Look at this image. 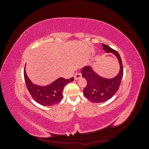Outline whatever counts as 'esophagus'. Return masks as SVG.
I'll use <instances>...</instances> for the list:
<instances>
[{"instance_id":"34e87169","label":"esophagus","mask_w":149,"mask_h":149,"mask_svg":"<svg viewBox=\"0 0 149 149\" xmlns=\"http://www.w3.org/2000/svg\"><path fill=\"white\" fill-rule=\"evenodd\" d=\"M81 78V73H77L74 76V78L75 80H77Z\"/></svg>"}]
</instances>
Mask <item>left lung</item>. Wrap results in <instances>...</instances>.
I'll use <instances>...</instances> for the list:
<instances>
[{
	"label": "left lung",
	"mask_w": 149,
	"mask_h": 149,
	"mask_svg": "<svg viewBox=\"0 0 149 149\" xmlns=\"http://www.w3.org/2000/svg\"><path fill=\"white\" fill-rule=\"evenodd\" d=\"M103 49L106 53H112L116 56L120 64V71L116 77L112 79H106L101 77L91 66H84L81 70L82 76L87 81V85L83 90L84 96L93 102L100 103L109 100L118 91L124 69L123 62L119 53L109 46L102 43Z\"/></svg>",
	"instance_id": "8db88e82"
}]
</instances>
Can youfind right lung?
Masks as SVG:
<instances>
[{"label": "right lung", "mask_w": 149, "mask_h": 149, "mask_svg": "<svg viewBox=\"0 0 149 149\" xmlns=\"http://www.w3.org/2000/svg\"><path fill=\"white\" fill-rule=\"evenodd\" d=\"M24 78L30 95L40 104L51 106L58 104L63 98V90L65 86L74 80L73 78L65 79L59 78L47 86H39L31 83L24 70Z\"/></svg>", "instance_id": "right-lung-1"}]
</instances>
